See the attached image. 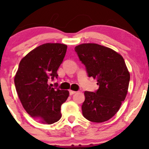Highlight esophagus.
Listing matches in <instances>:
<instances>
[{
    "mask_svg": "<svg viewBox=\"0 0 149 149\" xmlns=\"http://www.w3.org/2000/svg\"><path fill=\"white\" fill-rule=\"evenodd\" d=\"M76 91H73V90H69V94H70V95H73V94H75L76 93Z\"/></svg>",
    "mask_w": 149,
    "mask_h": 149,
    "instance_id": "1",
    "label": "esophagus"
}]
</instances>
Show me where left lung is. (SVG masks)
<instances>
[{
  "mask_svg": "<svg viewBox=\"0 0 149 149\" xmlns=\"http://www.w3.org/2000/svg\"><path fill=\"white\" fill-rule=\"evenodd\" d=\"M75 51L88 76L97 79L99 85L95 92H84L83 115L91 122H105L118 112L127 95L130 76L124 59L112 49L96 43L81 44Z\"/></svg>",
  "mask_w": 149,
  "mask_h": 149,
  "instance_id": "left-lung-1",
  "label": "left lung"
}]
</instances>
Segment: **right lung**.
Instances as JSON below:
<instances>
[{"label":"right lung","mask_w":149,"mask_h":149,"mask_svg":"<svg viewBox=\"0 0 149 149\" xmlns=\"http://www.w3.org/2000/svg\"><path fill=\"white\" fill-rule=\"evenodd\" d=\"M66 49L67 46L61 43L38 46L22 59L15 75V88L24 109L42 123L50 125L61 118V106L69 95L68 90L47 83L49 78H57Z\"/></svg>","instance_id":"add662e5"}]
</instances>
